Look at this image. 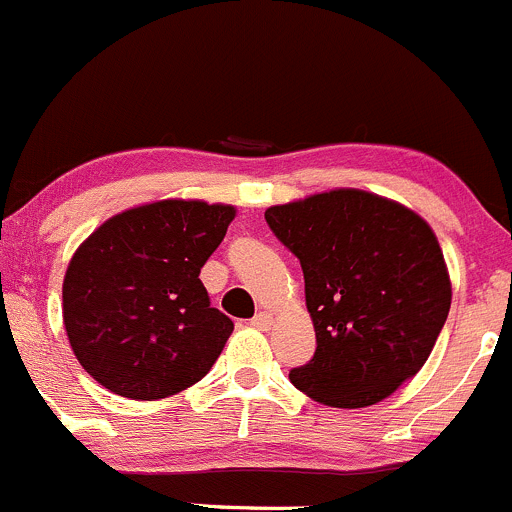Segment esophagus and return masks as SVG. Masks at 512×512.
I'll use <instances>...</instances> for the list:
<instances>
[{
  "instance_id": "34e87169",
  "label": "esophagus",
  "mask_w": 512,
  "mask_h": 512,
  "mask_svg": "<svg viewBox=\"0 0 512 512\" xmlns=\"http://www.w3.org/2000/svg\"><path fill=\"white\" fill-rule=\"evenodd\" d=\"M251 323H254L256 328H261V331H266V328L271 326V323H273V316H271V313L261 311V313H256V316H254V321H251Z\"/></svg>"
}]
</instances>
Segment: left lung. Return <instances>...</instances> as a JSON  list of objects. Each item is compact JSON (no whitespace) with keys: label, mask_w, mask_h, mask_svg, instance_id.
I'll use <instances>...</instances> for the list:
<instances>
[{"label":"left lung","mask_w":512,"mask_h":512,"mask_svg":"<svg viewBox=\"0 0 512 512\" xmlns=\"http://www.w3.org/2000/svg\"><path fill=\"white\" fill-rule=\"evenodd\" d=\"M266 224L301 261L316 353L288 373L333 408L391 396L428 361L450 311V278L430 226L396 201L338 189L271 206Z\"/></svg>","instance_id":"obj_1"}]
</instances>
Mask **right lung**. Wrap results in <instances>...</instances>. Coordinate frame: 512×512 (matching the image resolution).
<instances>
[{"label": "right lung", "instance_id": "obj_1", "mask_svg": "<svg viewBox=\"0 0 512 512\" xmlns=\"http://www.w3.org/2000/svg\"><path fill=\"white\" fill-rule=\"evenodd\" d=\"M234 206L156 201L101 224L64 276V326L94 381L131 401L174 396L211 371L234 321L211 306L201 266Z\"/></svg>", "mask_w": 512, "mask_h": 512}]
</instances>
